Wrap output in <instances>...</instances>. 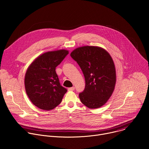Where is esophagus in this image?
Instances as JSON below:
<instances>
[{
	"instance_id": "obj_1",
	"label": "esophagus",
	"mask_w": 149,
	"mask_h": 149,
	"mask_svg": "<svg viewBox=\"0 0 149 149\" xmlns=\"http://www.w3.org/2000/svg\"><path fill=\"white\" fill-rule=\"evenodd\" d=\"M75 90V88L74 87H70V88H68V91H74Z\"/></svg>"
}]
</instances>
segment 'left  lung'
I'll return each instance as SVG.
<instances>
[{
	"instance_id": "obj_1",
	"label": "left lung",
	"mask_w": 149,
	"mask_h": 149,
	"mask_svg": "<svg viewBox=\"0 0 149 149\" xmlns=\"http://www.w3.org/2000/svg\"><path fill=\"white\" fill-rule=\"evenodd\" d=\"M78 63L86 80V87L79 97L91 109L100 108L107 102L115 88L116 72L109 53L96 46H84L70 54Z\"/></svg>"
}]
</instances>
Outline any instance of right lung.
<instances>
[{
	"label": "right lung",
	"mask_w": 149,
	"mask_h": 149,
	"mask_svg": "<svg viewBox=\"0 0 149 149\" xmlns=\"http://www.w3.org/2000/svg\"><path fill=\"white\" fill-rule=\"evenodd\" d=\"M66 49L49 51L38 56L25 76L26 93L39 109L51 110L61 102L67 90L61 86L55 68L68 54Z\"/></svg>",
	"instance_id": "1"
}]
</instances>
